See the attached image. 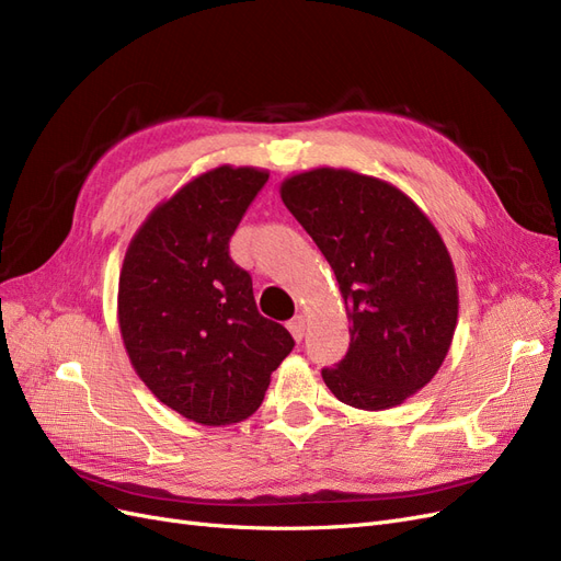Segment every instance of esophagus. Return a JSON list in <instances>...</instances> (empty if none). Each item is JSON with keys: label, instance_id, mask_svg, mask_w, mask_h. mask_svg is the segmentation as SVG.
Segmentation results:
<instances>
[{"label": "esophagus", "instance_id": "obj_1", "mask_svg": "<svg viewBox=\"0 0 561 561\" xmlns=\"http://www.w3.org/2000/svg\"><path fill=\"white\" fill-rule=\"evenodd\" d=\"M287 330L293 332V336L297 339V342H301L304 332H307V318H304V316H295L290 322H287Z\"/></svg>", "mask_w": 561, "mask_h": 561}]
</instances>
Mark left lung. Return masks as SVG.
Here are the masks:
<instances>
[{"mask_svg": "<svg viewBox=\"0 0 561 561\" xmlns=\"http://www.w3.org/2000/svg\"><path fill=\"white\" fill-rule=\"evenodd\" d=\"M280 198L330 262L351 344L322 381L358 410H388L426 386L451 346L458 290L447 245L398 186L344 168L287 178Z\"/></svg>", "mask_w": 561, "mask_h": 561, "instance_id": "8db88e82", "label": "left lung"}]
</instances>
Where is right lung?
Here are the masks:
<instances>
[{
    "label": "right lung",
    "instance_id": "1",
    "mask_svg": "<svg viewBox=\"0 0 561 561\" xmlns=\"http://www.w3.org/2000/svg\"><path fill=\"white\" fill-rule=\"evenodd\" d=\"M268 173L219 165L186 182L133 236L118 276L130 365L165 407L203 426L243 421L295 339L264 318L229 241Z\"/></svg>",
    "mask_w": 561,
    "mask_h": 561
}]
</instances>
